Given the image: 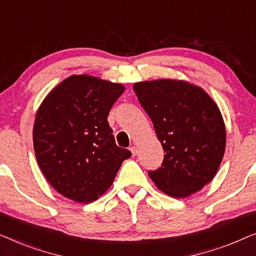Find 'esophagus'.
Listing matches in <instances>:
<instances>
[{
    "label": "esophagus",
    "instance_id": "34e87169",
    "mask_svg": "<svg viewBox=\"0 0 256 256\" xmlns=\"http://www.w3.org/2000/svg\"><path fill=\"white\" fill-rule=\"evenodd\" d=\"M129 150H130V152H132V156H135L136 154H138V148H136V146H132L130 148H129Z\"/></svg>",
    "mask_w": 256,
    "mask_h": 256
}]
</instances>
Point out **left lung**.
Masks as SVG:
<instances>
[{
    "instance_id": "8db88e82",
    "label": "left lung",
    "mask_w": 256,
    "mask_h": 256,
    "mask_svg": "<svg viewBox=\"0 0 256 256\" xmlns=\"http://www.w3.org/2000/svg\"><path fill=\"white\" fill-rule=\"evenodd\" d=\"M132 88L166 152L162 166L149 177L170 197L200 191L214 178L225 154L226 127L218 104L186 80H146Z\"/></svg>"
}]
</instances>
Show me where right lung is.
<instances>
[{
    "instance_id": "obj_1",
    "label": "right lung",
    "mask_w": 256,
    "mask_h": 256,
    "mask_svg": "<svg viewBox=\"0 0 256 256\" xmlns=\"http://www.w3.org/2000/svg\"><path fill=\"white\" fill-rule=\"evenodd\" d=\"M124 92L121 84L73 74L45 96L34 118V149L38 166L58 194L78 202L96 200L132 156L116 146L107 121Z\"/></svg>"
}]
</instances>
